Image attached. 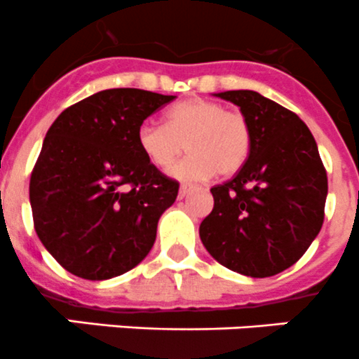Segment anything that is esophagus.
Segmentation results:
<instances>
[{"label":"esophagus","mask_w":359,"mask_h":359,"mask_svg":"<svg viewBox=\"0 0 359 359\" xmlns=\"http://www.w3.org/2000/svg\"><path fill=\"white\" fill-rule=\"evenodd\" d=\"M190 190H191V184L183 183V184H181V187H180V197H184V195H187Z\"/></svg>","instance_id":"34e87169"}]
</instances>
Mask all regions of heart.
Returning a JSON list of instances; mask_svg holds the SVG:
<instances>
[{"mask_svg":"<svg viewBox=\"0 0 359 359\" xmlns=\"http://www.w3.org/2000/svg\"><path fill=\"white\" fill-rule=\"evenodd\" d=\"M136 140L144 157L158 169L171 168L187 148L190 155L172 169L176 178L202 180L215 172L229 178L250 157L251 127L241 111L197 97L169 108L164 126L141 123Z\"/></svg>","mask_w":359,"mask_h":359,"instance_id":"1","label":"heart"}]
</instances>
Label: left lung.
<instances>
[{
  "mask_svg": "<svg viewBox=\"0 0 359 359\" xmlns=\"http://www.w3.org/2000/svg\"><path fill=\"white\" fill-rule=\"evenodd\" d=\"M216 95L239 106L251 127V148L243 169L211 188L215 208L198 233L226 269L271 278L297 264L321 230L326 169L295 113L255 90Z\"/></svg>",
  "mask_w": 359,
  "mask_h": 359,
  "instance_id": "8db88e82",
  "label": "left lung"
}]
</instances>
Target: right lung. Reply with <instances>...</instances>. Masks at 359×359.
<instances>
[{
	"label": "right lung",
	"mask_w": 359,
	"mask_h": 359,
	"mask_svg": "<svg viewBox=\"0 0 359 359\" xmlns=\"http://www.w3.org/2000/svg\"><path fill=\"white\" fill-rule=\"evenodd\" d=\"M175 97L108 88L66 108L50 126L29 201L38 237L67 272L102 281L150 253L180 183L144 157L136 134Z\"/></svg>",
	"instance_id": "right-lung-1"
}]
</instances>
